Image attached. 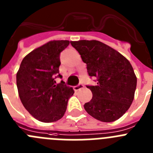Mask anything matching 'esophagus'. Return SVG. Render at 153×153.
<instances>
[{
  "label": "esophagus",
  "mask_w": 153,
  "mask_h": 153,
  "mask_svg": "<svg viewBox=\"0 0 153 153\" xmlns=\"http://www.w3.org/2000/svg\"><path fill=\"white\" fill-rule=\"evenodd\" d=\"M84 87V86H83V84H82V83H79L77 85V86H75L74 87V89L75 91H78V90H79V89H82V88Z\"/></svg>",
  "instance_id": "esophagus-1"
}]
</instances>
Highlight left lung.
Returning <instances> with one entry per match:
<instances>
[{"label": "left lung", "instance_id": "left-lung-1", "mask_svg": "<svg viewBox=\"0 0 153 153\" xmlns=\"http://www.w3.org/2000/svg\"><path fill=\"white\" fill-rule=\"evenodd\" d=\"M86 64L89 76L97 78L96 86H87L92 93L84 105L88 114L102 122L120 118L134 99L137 76L130 61L110 46L96 40L71 42Z\"/></svg>", "mask_w": 153, "mask_h": 153}]
</instances>
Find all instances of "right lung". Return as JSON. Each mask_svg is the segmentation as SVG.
<instances>
[{
	"label": "right lung",
	"mask_w": 153,
	"mask_h": 153,
	"mask_svg": "<svg viewBox=\"0 0 153 153\" xmlns=\"http://www.w3.org/2000/svg\"><path fill=\"white\" fill-rule=\"evenodd\" d=\"M67 40H54L37 48L22 59L16 74L19 99L25 108L39 121L54 122L64 116L68 99L74 93L64 81L56 84L60 54L69 45Z\"/></svg>",
	"instance_id": "obj_1"
}]
</instances>
